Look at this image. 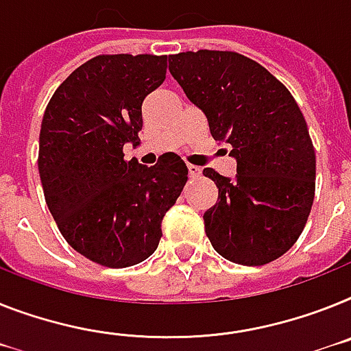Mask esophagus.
<instances>
[{
    "label": "esophagus",
    "instance_id": "obj_1",
    "mask_svg": "<svg viewBox=\"0 0 351 351\" xmlns=\"http://www.w3.org/2000/svg\"><path fill=\"white\" fill-rule=\"evenodd\" d=\"M187 169H189V176L196 178V176L202 175V169L198 166H193V164H187Z\"/></svg>",
    "mask_w": 351,
    "mask_h": 351
}]
</instances>
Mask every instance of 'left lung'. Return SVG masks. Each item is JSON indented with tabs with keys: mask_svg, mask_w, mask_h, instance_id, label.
Instances as JSON below:
<instances>
[{
	"mask_svg": "<svg viewBox=\"0 0 351 351\" xmlns=\"http://www.w3.org/2000/svg\"><path fill=\"white\" fill-rule=\"evenodd\" d=\"M169 73L237 162L235 178L203 169L217 187L216 205L203 214L210 244L243 266L282 257L303 232L316 189V155L300 107L266 67L239 53L169 55Z\"/></svg>",
	"mask_w": 351,
	"mask_h": 351,
	"instance_id": "left-lung-1",
	"label": "left lung"
}]
</instances>
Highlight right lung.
<instances>
[{
  "instance_id": "1",
  "label": "right lung",
  "mask_w": 351,
  "mask_h": 351,
  "mask_svg": "<svg viewBox=\"0 0 351 351\" xmlns=\"http://www.w3.org/2000/svg\"><path fill=\"white\" fill-rule=\"evenodd\" d=\"M166 55H99L62 82L44 112V198L71 248L101 266L146 261L187 182L175 153L152 167L123 158L125 144L141 143L143 101L166 80Z\"/></svg>"
}]
</instances>
